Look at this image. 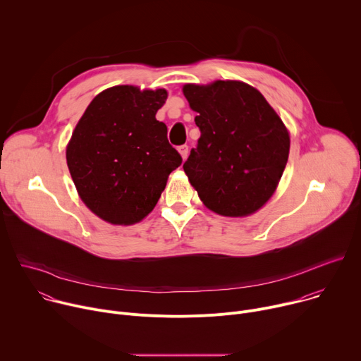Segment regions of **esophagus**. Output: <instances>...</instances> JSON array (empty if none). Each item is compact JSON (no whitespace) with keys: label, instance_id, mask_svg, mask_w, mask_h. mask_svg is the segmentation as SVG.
Instances as JSON below:
<instances>
[{"label":"esophagus","instance_id":"1","mask_svg":"<svg viewBox=\"0 0 361 361\" xmlns=\"http://www.w3.org/2000/svg\"><path fill=\"white\" fill-rule=\"evenodd\" d=\"M178 152L181 154L183 160H185L187 156H188V145H180V147H178Z\"/></svg>","mask_w":361,"mask_h":361}]
</instances>
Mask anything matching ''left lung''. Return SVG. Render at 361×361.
<instances>
[{
    "mask_svg": "<svg viewBox=\"0 0 361 361\" xmlns=\"http://www.w3.org/2000/svg\"><path fill=\"white\" fill-rule=\"evenodd\" d=\"M200 128L183 169L207 207L248 216L269 201L288 160V133L260 91L240 81L183 88Z\"/></svg>",
    "mask_w": 361,
    "mask_h": 361,
    "instance_id": "left-lung-1",
    "label": "left lung"
}]
</instances>
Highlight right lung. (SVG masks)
Masks as SVG:
<instances>
[{
	"instance_id": "right-lung-1",
	"label": "right lung",
	"mask_w": 361,
	"mask_h": 361,
	"mask_svg": "<svg viewBox=\"0 0 361 361\" xmlns=\"http://www.w3.org/2000/svg\"><path fill=\"white\" fill-rule=\"evenodd\" d=\"M166 99V90L117 85L99 92L78 121L67 164L81 200L99 219L138 223L181 166L167 126L156 118Z\"/></svg>"
}]
</instances>
